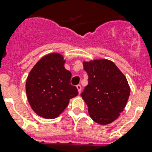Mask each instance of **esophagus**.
Listing matches in <instances>:
<instances>
[{
    "label": "esophagus",
    "instance_id": "1",
    "mask_svg": "<svg viewBox=\"0 0 152 152\" xmlns=\"http://www.w3.org/2000/svg\"><path fill=\"white\" fill-rule=\"evenodd\" d=\"M76 88H77V90H78L79 94L81 93V90H82V87H81V86H80V84L77 85V86H76Z\"/></svg>",
    "mask_w": 152,
    "mask_h": 152
}]
</instances>
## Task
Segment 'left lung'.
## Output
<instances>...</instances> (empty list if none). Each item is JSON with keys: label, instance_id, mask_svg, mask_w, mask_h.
<instances>
[{"label": "left lung", "instance_id": "1", "mask_svg": "<svg viewBox=\"0 0 152 152\" xmlns=\"http://www.w3.org/2000/svg\"><path fill=\"white\" fill-rule=\"evenodd\" d=\"M88 85L81 94L95 123L107 125L119 116L129 99L130 88L126 76L113 61L94 59L83 61Z\"/></svg>", "mask_w": 152, "mask_h": 152}]
</instances>
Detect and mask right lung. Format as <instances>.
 Here are the masks:
<instances>
[{
  "mask_svg": "<svg viewBox=\"0 0 152 152\" xmlns=\"http://www.w3.org/2000/svg\"><path fill=\"white\" fill-rule=\"evenodd\" d=\"M65 60L59 53H50L37 62L26 83L27 99L36 114L55 119L62 113L69 100L78 95L70 84L72 73L65 69Z\"/></svg>",
  "mask_w": 152,
  "mask_h": 152,
  "instance_id": "right-lung-1",
  "label": "right lung"
}]
</instances>
